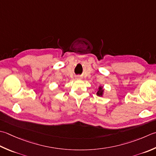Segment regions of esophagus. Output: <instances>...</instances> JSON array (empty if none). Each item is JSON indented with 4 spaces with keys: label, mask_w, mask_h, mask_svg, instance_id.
Here are the masks:
<instances>
[{
    "label": "esophagus",
    "mask_w": 156,
    "mask_h": 156,
    "mask_svg": "<svg viewBox=\"0 0 156 156\" xmlns=\"http://www.w3.org/2000/svg\"><path fill=\"white\" fill-rule=\"evenodd\" d=\"M77 78H78V79H81L82 78H81V77H80V76H78Z\"/></svg>",
    "instance_id": "esophagus-1"
}]
</instances>
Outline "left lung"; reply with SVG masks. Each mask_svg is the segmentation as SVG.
<instances>
[{
  "instance_id": "8db88e82",
  "label": "left lung",
  "mask_w": 156,
  "mask_h": 156,
  "mask_svg": "<svg viewBox=\"0 0 156 156\" xmlns=\"http://www.w3.org/2000/svg\"><path fill=\"white\" fill-rule=\"evenodd\" d=\"M103 94H104V89H103V86H99L98 89L97 91V95L99 97H103Z\"/></svg>"
}]
</instances>
